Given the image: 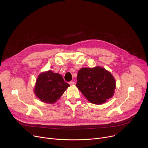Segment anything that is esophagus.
I'll use <instances>...</instances> for the list:
<instances>
[{
  "label": "esophagus",
  "mask_w": 148,
  "mask_h": 148,
  "mask_svg": "<svg viewBox=\"0 0 148 148\" xmlns=\"http://www.w3.org/2000/svg\"><path fill=\"white\" fill-rule=\"evenodd\" d=\"M69 84L71 85V86H73V85H74V84H75V82H70L69 83Z\"/></svg>",
  "instance_id": "obj_1"
}]
</instances>
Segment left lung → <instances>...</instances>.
I'll return each mask as SVG.
<instances>
[{
    "label": "left lung",
    "instance_id": "obj_1",
    "mask_svg": "<svg viewBox=\"0 0 148 148\" xmlns=\"http://www.w3.org/2000/svg\"><path fill=\"white\" fill-rule=\"evenodd\" d=\"M77 79L76 86L93 104H103L114 94L116 88L114 77L101 67L82 68Z\"/></svg>",
    "mask_w": 148,
    "mask_h": 148
}]
</instances>
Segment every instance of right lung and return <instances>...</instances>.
Wrapping results in <instances>:
<instances>
[{
    "label": "right lung",
    "instance_id": "obj_1",
    "mask_svg": "<svg viewBox=\"0 0 148 148\" xmlns=\"http://www.w3.org/2000/svg\"><path fill=\"white\" fill-rule=\"evenodd\" d=\"M69 86L61 75L49 71L38 76L34 92L42 101L52 104L57 101Z\"/></svg>",
    "mask_w": 148,
    "mask_h": 148
}]
</instances>
